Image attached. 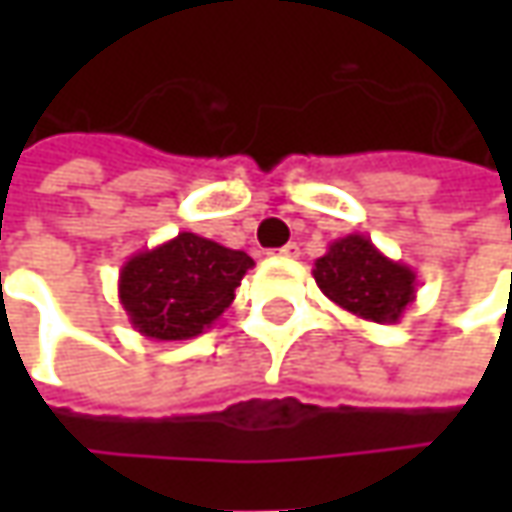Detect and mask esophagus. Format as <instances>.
Returning <instances> with one entry per match:
<instances>
[{
  "mask_svg": "<svg viewBox=\"0 0 512 512\" xmlns=\"http://www.w3.org/2000/svg\"><path fill=\"white\" fill-rule=\"evenodd\" d=\"M276 256H282V259H296V256H299V245H296V242H287L285 247L276 250Z\"/></svg>",
  "mask_w": 512,
  "mask_h": 512,
  "instance_id": "esophagus-1",
  "label": "esophagus"
}]
</instances>
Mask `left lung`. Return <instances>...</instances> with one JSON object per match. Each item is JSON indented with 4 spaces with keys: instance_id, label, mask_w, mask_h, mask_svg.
Listing matches in <instances>:
<instances>
[{
    "instance_id": "1",
    "label": "left lung",
    "mask_w": 512,
    "mask_h": 512,
    "mask_svg": "<svg viewBox=\"0 0 512 512\" xmlns=\"http://www.w3.org/2000/svg\"><path fill=\"white\" fill-rule=\"evenodd\" d=\"M313 279L333 305L376 325H396L416 299V270L387 259L359 233L327 247L313 262Z\"/></svg>"
}]
</instances>
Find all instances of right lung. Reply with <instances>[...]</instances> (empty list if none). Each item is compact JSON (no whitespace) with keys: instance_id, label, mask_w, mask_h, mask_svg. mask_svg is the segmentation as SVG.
<instances>
[{"instance_id":"right-lung-1","label":"right lung","mask_w":512,"mask_h":512,"mask_svg":"<svg viewBox=\"0 0 512 512\" xmlns=\"http://www.w3.org/2000/svg\"><path fill=\"white\" fill-rule=\"evenodd\" d=\"M250 267L245 250L185 230L130 256L119 270V302L142 336L182 342L219 322Z\"/></svg>"}]
</instances>
